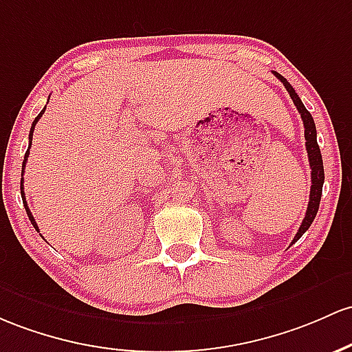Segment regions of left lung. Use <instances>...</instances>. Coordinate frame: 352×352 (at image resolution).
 I'll list each match as a JSON object with an SVG mask.
<instances>
[{
  "label": "left lung",
  "mask_w": 352,
  "mask_h": 352,
  "mask_svg": "<svg viewBox=\"0 0 352 352\" xmlns=\"http://www.w3.org/2000/svg\"><path fill=\"white\" fill-rule=\"evenodd\" d=\"M274 75L283 82L285 87V90L289 91L291 95L292 102L297 108V111L300 113V118L304 122V137H306V150H307V157H309V165H311V195H309V204H307V210H306V217H304L302 223H300L299 230H297L294 242L299 241L302 237V234L311 227V223L314 222L316 214L319 210V202H320V195H322V184H324V165H322V155H320V150L318 145V133H316V123L312 120V115L309 113L307 108L304 107V103L300 102L299 95L296 94L294 88L291 87V83L284 78L283 75H279L277 72H274Z\"/></svg>",
  "instance_id": "1"
}]
</instances>
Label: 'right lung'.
Segmentation results:
<instances>
[{
	"mask_svg": "<svg viewBox=\"0 0 352 352\" xmlns=\"http://www.w3.org/2000/svg\"><path fill=\"white\" fill-rule=\"evenodd\" d=\"M45 110H46V108H43V110L40 111V115H38V117L34 118V122H33V125H32V130H30V145H28V150H26V153H25V160H23V172H25V165H26V160H28V155H30V146H32V140H33V132H34V125H36V122H38V120H40L41 115L45 113ZM23 172H21V173H23ZM21 197H23V204H25V208H26V214H28L30 220H32V223H33V227H34V229H36L38 232H40V229H38V223L34 222V217H33V215H32V212H30V207H28V204H26V199H25V192H23V180H21Z\"/></svg>",
	"mask_w": 352,
	"mask_h": 352,
	"instance_id": "1",
	"label": "right lung"
}]
</instances>
